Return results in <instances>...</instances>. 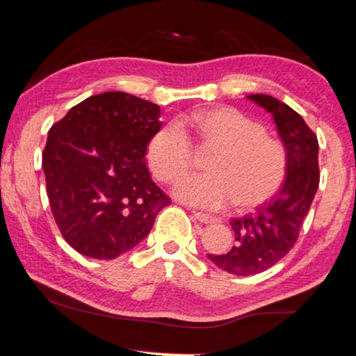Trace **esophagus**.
I'll list each match as a JSON object with an SVG mask.
<instances>
[{
  "instance_id": "1",
  "label": "esophagus",
  "mask_w": 356,
  "mask_h": 356,
  "mask_svg": "<svg viewBox=\"0 0 356 356\" xmlns=\"http://www.w3.org/2000/svg\"><path fill=\"white\" fill-rule=\"evenodd\" d=\"M193 215H195V218H196L197 221L206 222V225H207V222H216V221H218V218H216V216L202 213V212H193Z\"/></svg>"
}]
</instances>
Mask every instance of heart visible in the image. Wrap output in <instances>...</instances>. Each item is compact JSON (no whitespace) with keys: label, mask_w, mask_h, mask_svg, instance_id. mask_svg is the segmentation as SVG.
Segmentation results:
<instances>
[{"label":"heart","mask_w":356,"mask_h":356,"mask_svg":"<svg viewBox=\"0 0 356 356\" xmlns=\"http://www.w3.org/2000/svg\"><path fill=\"white\" fill-rule=\"evenodd\" d=\"M184 124L195 131L201 147L213 152L206 174L180 179L174 193L191 206L218 210L236 202L252 209L281 188L287 174V150L278 138L236 108H210L191 113ZM193 146L182 124L168 122L150 138L146 159L161 182H174L193 166Z\"/></svg>","instance_id":"obj_1"}]
</instances>
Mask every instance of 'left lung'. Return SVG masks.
<instances>
[{"label": "left lung", "mask_w": 356, "mask_h": 356, "mask_svg": "<svg viewBox=\"0 0 356 356\" xmlns=\"http://www.w3.org/2000/svg\"><path fill=\"white\" fill-rule=\"evenodd\" d=\"M248 99L272 114L287 150V174L281 190L256 213L229 221L236 245L226 254H209L216 267L238 276L265 272L293 248L321 180L318 141L303 118L272 95Z\"/></svg>", "instance_id": "8db88e82"}]
</instances>
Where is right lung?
I'll return each mask as SVG.
<instances>
[{"label":"right lung","mask_w":356,"mask_h":356,"mask_svg":"<svg viewBox=\"0 0 356 356\" xmlns=\"http://www.w3.org/2000/svg\"><path fill=\"white\" fill-rule=\"evenodd\" d=\"M159 118L152 102L104 92L70 108L48 131L42 154L48 201L64 240L80 254L116 259L171 204L144 156Z\"/></svg>","instance_id":"1"}]
</instances>
